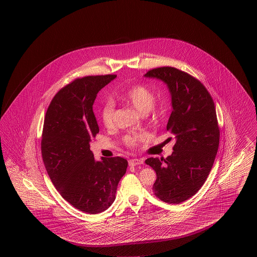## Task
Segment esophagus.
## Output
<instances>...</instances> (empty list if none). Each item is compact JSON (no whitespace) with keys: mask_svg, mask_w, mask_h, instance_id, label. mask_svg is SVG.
<instances>
[{"mask_svg":"<svg viewBox=\"0 0 257 257\" xmlns=\"http://www.w3.org/2000/svg\"><path fill=\"white\" fill-rule=\"evenodd\" d=\"M129 166L131 167H136V166H139V165H142L144 163V161L142 159H131L129 160Z\"/></svg>","mask_w":257,"mask_h":257,"instance_id":"obj_1","label":"esophagus"}]
</instances>
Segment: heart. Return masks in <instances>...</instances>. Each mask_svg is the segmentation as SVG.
<instances>
[{
  "label": "heart",
  "mask_w": 257,
  "mask_h": 257,
  "mask_svg": "<svg viewBox=\"0 0 257 257\" xmlns=\"http://www.w3.org/2000/svg\"><path fill=\"white\" fill-rule=\"evenodd\" d=\"M119 99L123 103L128 106L134 108L139 112L146 114L149 112L155 102V96L153 92L147 88V86L143 85H135L126 89L123 94L119 96ZM113 114H114V107L111 102H107L104 104L100 110V116L103 124L107 127H110L113 122ZM147 135L141 134L135 137H128L126 139V143L130 147L137 146L140 142L147 139Z\"/></svg>",
  "instance_id": "obj_1"
}]
</instances>
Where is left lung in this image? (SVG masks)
I'll return each mask as SVG.
<instances>
[{
  "label": "left lung",
  "mask_w": 257,
  "mask_h": 257,
  "mask_svg": "<svg viewBox=\"0 0 257 257\" xmlns=\"http://www.w3.org/2000/svg\"><path fill=\"white\" fill-rule=\"evenodd\" d=\"M145 77L168 86L171 112L167 130L175 137L171 156L146 160L157 174L153 192L167 203L179 204L196 195L213 167L220 143L215 105L205 86L179 69L159 67Z\"/></svg>",
  "instance_id": "8db88e82"
}]
</instances>
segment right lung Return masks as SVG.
Returning <instances> with one entry per match:
<instances>
[{"label": "right lung", "instance_id": "1", "mask_svg": "<svg viewBox=\"0 0 257 257\" xmlns=\"http://www.w3.org/2000/svg\"><path fill=\"white\" fill-rule=\"evenodd\" d=\"M115 78L75 80L53 98L44 119L41 153L50 179L66 201L87 214L110 207L128 166L121 157L96 161L89 148L91 138L99 132L93 103Z\"/></svg>", "mask_w": 257, "mask_h": 257}]
</instances>
